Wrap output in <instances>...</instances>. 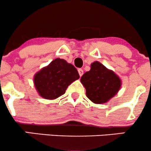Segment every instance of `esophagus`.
<instances>
[{"mask_svg":"<svg viewBox=\"0 0 151 151\" xmlns=\"http://www.w3.org/2000/svg\"><path fill=\"white\" fill-rule=\"evenodd\" d=\"M78 72H79V74L80 77H81L83 75V74H84V71H83L82 69H79L78 70Z\"/></svg>","mask_w":151,"mask_h":151,"instance_id":"obj_1","label":"esophagus"}]
</instances>
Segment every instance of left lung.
I'll return each instance as SVG.
<instances>
[{"mask_svg": "<svg viewBox=\"0 0 151 151\" xmlns=\"http://www.w3.org/2000/svg\"><path fill=\"white\" fill-rule=\"evenodd\" d=\"M80 81L86 96L96 104L108 102L121 87L120 77L98 61L91 64L90 70L83 74Z\"/></svg>", "mask_w": 151, "mask_h": 151, "instance_id": "8db88e82", "label": "left lung"}]
</instances>
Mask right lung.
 I'll return each instance as SVG.
<instances>
[{"mask_svg": "<svg viewBox=\"0 0 151 151\" xmlns=\"http://www.w3.org/2000/svg\"><path fill=\"white\" fill-rule=\"evenodd\" d=\"M79 78L77 69L63 59L57 58L34 75L35 87L41 97L56 99Z\"/></svg>", "mask_w": 151, "mask_h": 151, "instance_id": "add662e5", "label": "right lung"}]
</instances>
